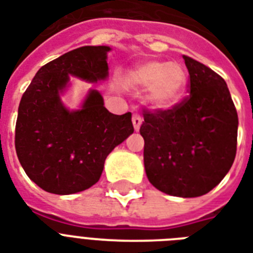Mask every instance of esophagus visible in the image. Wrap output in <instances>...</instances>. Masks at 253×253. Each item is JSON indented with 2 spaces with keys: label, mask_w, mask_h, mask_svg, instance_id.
I'll return each mask as SVG.
<instances>
[{
  "label": "esophagus",
  "mask_w": 253,
  "mask_h": 253,
  "mask_svg": "<svg viewBox=\"0 0 253 253\" xmlns=\"http://www.w3.org/2000/svg\"><path fill=\"white\" fill-rule=\"evenodd\" d=\"M142 122H143L142 117H140L138 113H134V114H132V125H134L135 131H139V128H140V126H142Z\"/></svg>",
  "instance_id": "esophagus-1"
}]
</instances>
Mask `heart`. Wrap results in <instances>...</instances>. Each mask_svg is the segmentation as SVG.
Here are the masks:
<instances>
[{
	"label": "heart",
	"instance_id": "obj_1",
	"mask_svg": "<svg viewBox=\"0 0 253 253\" xmlns=\"http://www.w3.org/2000/svg\"><path fill=\"white\" fill-rule=\"evenodd\" d=\"M186 71L178 63L148 60L127 72L128 84L148 87L147 101L155 109L166 110L174 106L184 94Z\"/></svg>",
	"mask_w": 253,
	"mask_h": 253
}]
</instances>
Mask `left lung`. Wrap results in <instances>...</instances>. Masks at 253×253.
Wrapping results in <instances>:
<instances>
[{
    "mask_svg": "<svg viewBox=\"0 0 253 253\" xmlns=\"http://www.w3.org/2000/svg\"><path fill=\"white\" fill-rule=\"evenodd\" d=\"M190 94L168 110H144V168L155 188L169 196L200 197L214 189L236 155L238 113L227 84L189 56Z\"/></svg>",
    "mask_w": 253,
    "mask_h": 253,
    "instance_id": "obj_1",
    "label": "left lung"
}]
</instances>
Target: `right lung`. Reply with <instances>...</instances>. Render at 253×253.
Here are the masks:
<instances>
[{
	"mask_svg": "<svg viewBox=\"0 0 253 253\" xmlns=\"http://www.w3.org/2000/svg\"><path fill=\"white\" fill-rule=\"evenodd\" d=\"M107 45H85L43 65L22 95L15 151L26 174L53 194L83 192L99 180L107 155L132 132L131 113L111 114L91 89L79 110L60 94L69 76L97 83L109 76Z\"/></svg>",
	"mask_w": 253,
	"mask_h": 253,
	"instance_id": "add662e5",
	"label": "right lung"
}]
</instances>
